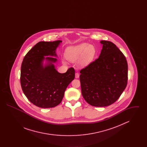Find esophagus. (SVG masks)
Here are the masks:
<instances>
[{
    "label": "esophagus",
    "instance_id": "esophagus-1",
    "mask_svg": "<svg viewBox=\"0 0 147 147\" xmlns=\"http://www.w3.org/2000/svg\"><path fill=\"white\" fill-rule=\"evenodd\" d=\"M79 77V74L78 73H76V78H78Z\"/></svg>",
    "mask_w": 147,
    "mask_h": 147
}]
</instances>
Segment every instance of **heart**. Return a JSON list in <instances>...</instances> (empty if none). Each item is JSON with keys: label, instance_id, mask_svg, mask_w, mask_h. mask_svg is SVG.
<instances>
[{"label": "heart", "instance_id": "1", "mask_svg": "<svg viewBox=\"0 0 147 147\" xmlns=\"http://www.w3.org/2000/svg\"><path fill=\"white\" fill-rule=\"evenodd\" d=\"M95 54L93 46L87 43H81L74 46H71L66 49V58L70 61L74 62L80 58V63L85 65L89 63Z\"/></svg>", "mask_w": 147, "mask_h": 147}]
</instances>
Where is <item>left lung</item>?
<instances>
[{
  "mask_svg": "<svg viewBox=\"0 0 147 147\" xmlns=\"http://www.w3.org/2000/svg\"><path fill=\"white\" fill-rule=\"evenodd\" d=\"M99 57L80 70L82 94L90 105L104 107L116 102L126 88V57L112 42L101 41Z\"/></svg>",
  "mask_w": 147,
  "mask_h": 147,
  "instance_id": "8db88e82",
  "label": "left lung"
}]
</instances>
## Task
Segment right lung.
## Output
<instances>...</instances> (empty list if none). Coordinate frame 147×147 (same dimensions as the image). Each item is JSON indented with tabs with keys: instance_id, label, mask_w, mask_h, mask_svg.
I'll list each match as a JSON object with an SVG mask.
<instances>
[{
	"instance_id": "obj_1",
	"label": "right lung",
	"mask_w": 147,
	"mask_h": 147,
	"mask_svg": "<svg viewBox=\"0 0 147 147\" xmlns=\"http://www.w3.org/2000/svg\"><path fill=\"white\" fill-rule=\"evenodd\" d=\"M61 41L38 42L24 58L21 64V88L28 100L39 107L51 108L59 105L66 88L75 78V70L58 73L53 64L43 68L44 56H55V50ZM46 59L56 62L53 57Z\"/></svg>"
}]
</instances>
